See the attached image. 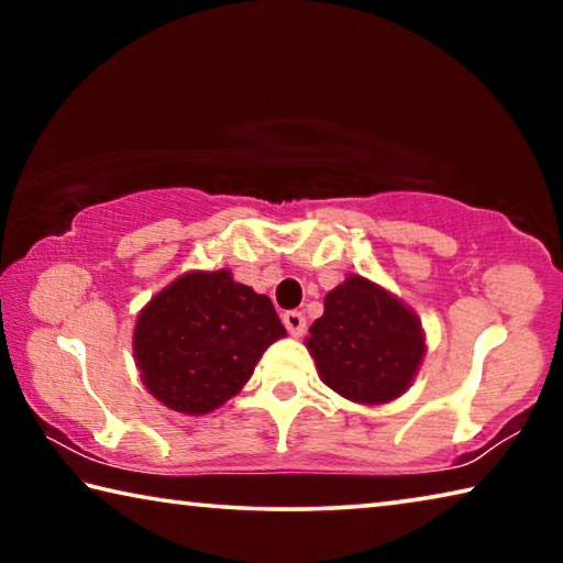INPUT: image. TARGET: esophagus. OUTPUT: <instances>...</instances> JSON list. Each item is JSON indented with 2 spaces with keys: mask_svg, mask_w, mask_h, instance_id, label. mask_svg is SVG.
I'll use <instances>...</instances> for the list:
<instances>
[{
  "mask_svg": "<svg viewBox=\"0 0 563 563\" xmlns=\"http://www.w3.org/2000/svg\"><path fill=\"white\" fill-rule=\"evenodd\" d=\"M283 322H285V328H288V332L292 338H300L302 332H305V316L300 310H288L283 316Z\"/></svg>",
  "mask_w": 563,
  "mask_h": 563,
  "instance_id": "esophagus-1",
  "label": "esophagus"
}]
</instances>
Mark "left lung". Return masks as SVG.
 I'll return each instance as SVG.
<instances>
[{"label": "left lung", "instance_id": "1", "mask_svg": "<svg viewBox=\"0 0 563 563\" xmlns=\"http://www.w3.org/2000/svg\"><path fill=\"white\" fill-rule=\"evenodd\" d=\"M318 375L357 405L402 397L419 373L427 338L417 312L383 285L352 273L325 295L305 340Z\"/></svg>", "mask_w": 563, "mask_h": 563}]
</instances>
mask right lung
<instances>
[{"mask_svg":"<svg viewBox=\"0 0 563 563\" xmlns=\"http://www.w3.org/2000/svg\"><path fill=\"white\" fill-rule=\"evenodd\" d=\"M285 328L268 295L231 271H188L141 308L133 360L141 383L180 415H208L241 393Z\"/></svg>","mask_w":563,"mask_h":563,"instance_id":"add662e5","label":"right lung"}]
</instances>
